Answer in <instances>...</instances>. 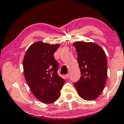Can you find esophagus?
Returning <instances> with one entry per match:
<instances>
[{"instance_id":"1","label":"esophagus","mask_w":124,"mask_h":124,"mask_svg":"<svg viewBox=\"0 0 124 124\" xmlns=\"http://www.w3.org/2000/svg\"><path fill=\"white\" fill-rule=\"evenodd\" d=\"M65 77H66V78H67V79H69V74H66Z\"/></svg>"}]
</instances>
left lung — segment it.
Returning <instances> with one entry per match:
<instances>
[{
    "label": "left lung",
    "instance_id": "8db88e82",
    "mask_svg": "<svg viewBox=\"0 0 124 124\" xmlns=\"http://www.w3.org/2000/svg\"><path fill=\"white\" fill-rule=\"evenodd\" d=\"M78 55L81 77L74 86L80 97L92 101L101 94L107 79V62L105 51L93 42L73 44Z\"/></svg>",
    "mask_w": 124,
    "mask_h": 124
}]
</instances>
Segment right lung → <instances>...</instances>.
Instances as JSON below:
<instances>
[{"instance_id": "add662e5", "label": "right lung", "mask_w": 124, "mask_h": 124, "mask_svg": "<svg viewBox=\"0 0 124 124\" xmlns=\"http://www.w3.org/2000/svg\"><path fill=\"white\" fill-rule=\"evenodd\" d=\"M59 46L35 42L27 50L23 59L25 79L34 96L45 103H53L60 97L65 82L57 73L59 63L54 56Z\"/></svg>"}]
</instances>
